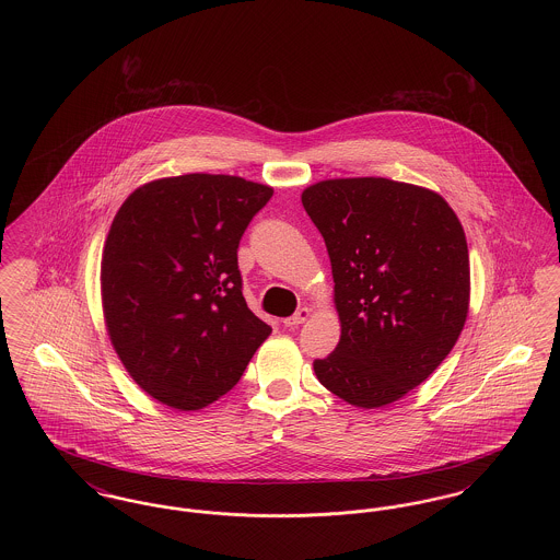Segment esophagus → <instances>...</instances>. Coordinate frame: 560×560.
Listing matches in <instances>:
<instances>
[{"instance_id":"obj_1","label":"esophagus","mask_w":560,"mask_h":560,"mask_svg":"<svg viewBox=\"0 0 560 560\" xmlns=\"http://www.w3.org/2000/svg\"><path fill=\"white\" fill-rule=\"evenodd\" d=\"M308 317H311V311H308V308H300L295 315L288 317V319H283V325H285V327H295V325L304 323Z\"/></svg>"}]
</instances>
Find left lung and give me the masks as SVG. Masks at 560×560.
<instances>
[{"label": "left lung", "mask_w": 560, "mask_h": 560, "mask_svg": "<svg viewBox=\"0 0 560 560\" xmlns=\"http://www.w3.org/2000/svg\"><path fill=\"white\" fill-rule=\"evenodd\" d=\"M302 206L325 240L342 327L315 373L354 407L390 405L443 363L464 329V229L439 192L388 178L323 180L304 188Z\"/></svg>", "instance_id": "left-lung-1"}]
</instances>
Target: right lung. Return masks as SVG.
Here are the masks:
<instances>
[{
  "label": "right lung",
  "instance_id": "1",
  "mask_svg": "<svg viewBox=\"0 0 560 560\" xmlns=\"http://www.w3.org/2000/svg\"><path fill=\"white\" fill-rule=\"evenodd\" d=\"M272 188L185 174L136 188L115 213L101 292L108 338L153 399L197 411L226 395L270 336L243 298L237 247Z\"/></svg>",
  "mask_w": 560,
  "mask_h": 560
}]
</instances>
